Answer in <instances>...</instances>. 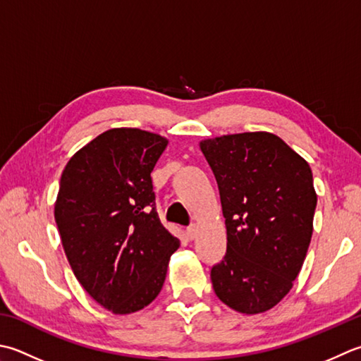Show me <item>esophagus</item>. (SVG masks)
Wrapping results in <instances>:
<instances>
[{
    "label": "esophagus",
    "mask_w": 361,
    "mask_h": 361,
    "mask_svg": "<svg viewBox=\"0 0 361 361\" xmlns=\"http://www.w3.org/2000/svg\"><path fill=\"white\" fill-rule=\"evenodd\" d=\"M185 235H186L188 239H190V241H192V239L197 235V227H195V225H190V227H188L186 231H185Z\"/></svg>",
    "instance_id": "obj_1"
}]
</instances>
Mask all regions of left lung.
<instances>
[{
  "label": "left lung",
  "mask_w": 361,
  "mask_h": 361,
  "mask_svg": "<svg viewBox=\"0 0 361 361\" xmlns=\"http://www.w3.org/2000/svg\"><path fill=\"white\" fill-rule=\"evenodd\" d=\"M200 148L227 227V252L211 269L214 293L239 313L267 312L293 288L312 241V169L272 133L228 134Z\"/></svg>",
  "instance_id": "8db88e82"
}]
</instances>
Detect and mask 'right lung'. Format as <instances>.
Instances as JSON below:
<instances>
[{
    "label": "right lung",
    "instance_id": "1",
    "mask_svg": "<svg viewBox=\"0 0 361 361\" xmlns=\"http://www.w3.org/2000/svg\"><path fill=\"white\" fill-rule=\"evenodd\" d=\"M167 139L112 128L76 152L63 169L54 219L81 286L114 314L152 303L180 241L157 213L152 171Z\"/></svg>",
    "mask_w": 361,
    "mask_h": 361
}]
</instances>
